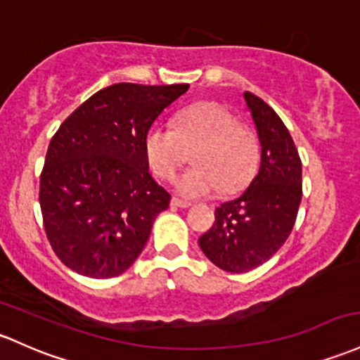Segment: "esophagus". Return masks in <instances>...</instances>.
<instances>
[{"instance_id": "34e87169", "label": "esophagus", "mask_w": 360, "mask_h": 360, "mask_svg": "<svg viewBox=\"0 0 360 360\" xmlns=\"http://www.w3.org/2000/svg\"><path fill=\"white\" fill-rule=\"evenodd\" d=\"M171 205H172V207H177V208L191 207V203H189V201H183V200H179V198H172L171 200Z\"/></svg>"}]
</instances>
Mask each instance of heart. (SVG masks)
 I'll use <instances>...</instances> for the list:
<instances>
[{
	"mask_svg": "<svg viewBox=\"0 0 360 360\" xmlns=\"http://www.w3.org/2000/svg\"><path fill=\"white\" fill-rule=\"evenodd\" d=\"M195 147L189 169L176 188L188 198H200L222 186L231 193L239 189L258 162V143L246 126L215 102H200L177 116L176 128L155 124L145 136V153L150 169L160 179L171 181L188 160V150Z\"/></svg>",
	"mask_w": 360,
	"mask_h": 360,
	"instance_id": "obj_1",
	"label": "heart"
}]
</instances>
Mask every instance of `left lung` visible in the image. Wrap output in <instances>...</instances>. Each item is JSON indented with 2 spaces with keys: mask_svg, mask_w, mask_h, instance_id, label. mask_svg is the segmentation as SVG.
I'll return each instance as SVG.
<instances>
[{
  "mask_svg": "<svg viewBox=\"0 0 360 360\" xmlns=\"http://www.w3.org/2000/svg\"><path fill=\"white\" fill-rule=\"evenodd\" d=\"M259 147V169L238 198L215 210L201 251L220 270L246 274L283 246L302 198V164L283 121L266 102L244 92Z\"/></svg>",
  "mask_w": 360,
  "mask_h": 360,
  "instance_id": "8db88e82",
  "label": "left lung"
}]
</instances>
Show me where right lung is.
<instances>
[{"mask_svg":"<svg viewBox=\"0 0 360 360\" xmlns=\"http://www.w3.org/2000/svg\"><path fill=\"white\" fill-rule=\"evenodd\" d=\"M188 84H114L66 117L41 174L47 239L66 266L90 278L128 270L171 195L148 172L145 136Z\"/></svg>","mask_w":360,"mask_h":360,"instance_id":"1","label":"right lung"}]
</instances>
